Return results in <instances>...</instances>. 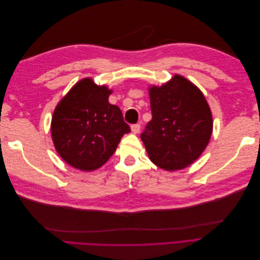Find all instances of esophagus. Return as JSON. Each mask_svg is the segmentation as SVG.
Returning a JSON list of instances; mask_svg holds the SVG:
<instances>
[{
    "label": "esophagus",
    "mask_w": 260,
    "mask_h": 260,
    "mask_svg": "<svg viewBox=\"0 0 260 260\" xmlns=\"http://www.w3.org/2000/svg\"><path fill=\"white\" fill-rule=\"evenodd\" d=\"M140 129H141V125L139 123H136V124H132L131 125V131L133 133H136V135H137V133H139Z\"/></svg>",
    "instance_id": "obj_1"
}]
</instances>
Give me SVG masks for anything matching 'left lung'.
<instances>
[{"mask_svg":"<svg viewBox=\"0 0 260 260\" xmlns=\"http://www.w3.org/2000/svg\"><path fill=\"white\" fill-rule=\"evenodd\" d=\"M152 120L141 133L149 159L168 171L196 160L212 132V116L198 86L176 75L161 86L149 88Z\"/></svg>","mask_w":260,"mask_h":260,"instance_id":"1","label":"left lung"}]
</instances>
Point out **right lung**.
<instances>
[{
  "label": "right lung",
  "instance_id": "1",
  "mask_svg": "<svg viewBox=\"0 0 260 260\" xmlns=\"http://www.w3.org/2000/svg\"><path fill=\"white\" fill-rule=\"evenodd\" d=\"M106 85L90 78L77 82L55 108L51 133L55 148L70 166L95 170L111 158L124 133L130 132L120 108L108 102Z\"/></svg>",
  "mask_w": 260,
  "mask_h": 260
}]
</instances>
